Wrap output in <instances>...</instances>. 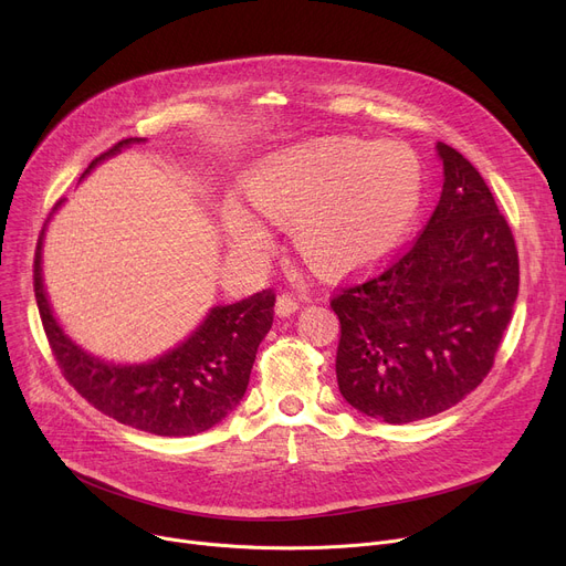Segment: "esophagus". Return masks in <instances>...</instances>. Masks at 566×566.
Masks as SVG:
<instances>
[{
    "label": "esophagus",
    "mask_w": 566,
    "mask_h": 566,
    "mask_svg": "<svg viewBox=\"0 0 566 566\" xmlns=\"http://www.w3.org/2000/svg\"><path fill=\"white\" fill-rule=\"evenodd\" d=\"M298 307H301V303H298V298H295L293 293H280L277 295L275 310H277L280 316H291L293 312H298Z\"/></svg>",
    "instance_id": "1"
}]
</instances>
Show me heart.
Instances as JSON below:
<instances>
[{
  "label": "heart",
  "mask_w": 566,
  "mask_h": 566,
  "mask_svg": "<svg viewBox=\"0 0 566 566\" xmlns=\"http://www.w3.org/2000/svg\"><path fill=\"white\" fill-rule=\"evenodd\" d=\"M263 216L293 224L301 256L323 275H346L388 256L422 201V165L408 144L328 137L261 160L245 178ZM229 241L241 252L265 243V229L238 201L224 206Z\"/></svg>",
  "instance_id": "b5f03b06"
}]
</instances>
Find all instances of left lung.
I'll list each match as a JSON object with an SVG mask.
<instances>
[{
    "mask_svg": "<svg viewBox=\"0 0 566 566\" xmlns=\"http://www.w3.org/2000/svg\"><path fill=\"white\" fill-rule=\"evenodd\" d=\"M442 192L395 261L337 293V382L374 420L406 424L459 403L486 378L518 295L512 229L474 169L438 142Z\"/></svg>",
    "mask_w": 566,
    "mask_h": 566,
    "instance_id": "obj_1",
    "label": "left lung"
}]
</instances>
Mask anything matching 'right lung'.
Instances as JSON below:
<instances>
[{
  "label": "right lung",
  "mask_w": 566,
  "mask_h": 566,
  "mask_svg": "<svg viewBox=\"0 0 566 566\" xmlns=\"http://www.w3.org/2000/svg\"><path fill=\"white\" fill-rule=\"evenodd\" d=\"M139 142L146 139L130 137L114 144L92 160L82 178L105 158ZM59 206L62 199L54 203L52 213ZM48 222L50 218L41 229L34 256V293L50 348L73 388L112 420L156 436H195L222 422L241 403L256 348L273 325V289L259 291L241 303L211 307L188 339L151 363H105L77 346L52 314L41 268Z\"/></svg>",
  "instance_id": "obj_1"
}]
</instances>
